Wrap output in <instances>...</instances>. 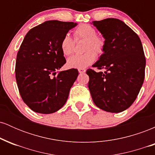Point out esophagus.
Returning <instances> with one entry per match:
<instances>
[{
  "label": "esophagus",
  "mask_w": 155,
  "mask_h": 155,
  "mask_svg": "<svg viewBox=\"0 0 155 155\" xmlns=\"http://www.w3.org/2000/svg\"><path fill=\"white\" fill-rule=\"evenodd\" d=\"M78 71H79L80 74H84V73H85V71H86V70L84 68H79L78 69Z\"/></svg>",
  "instance_id": "obj_1"
}]
</instances>
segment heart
<instances>
[{
  "label": "heart",
  "instance_id": "b5f03b06",
  "mask_svg": "<svg viewBox=\"0 0 155 155\" xmlns=\"http://www.w3.org/2000/svg\"><path fill=\"white\" fill-rule=\"evenodd\" d=\"M74 38L76 41L85 40L84 54L74 55L67 60V65L71 68H85L95 62L97 54L104 53L106 41L103 37L97 35V31L93 26L88 24L80 25L74 30ZM75 42L68 34H65L60 41V49L65 56H69L74 52Z\"/></svg>",
  "mask_w": 155,
  "mask_h": 155
}]
</instances>
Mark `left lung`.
Returning a JSON list of instances; mask_svg holds the SVG:
<instances>
[{"instance_id": "1", "label": "left lung", "mask_w": 155, "mask_h": 155, "mask_svg": "<svg viewBox=\"0 0 155 155\" xmlns=\"http://www.w3.org/2000/svg\"><path fill=\"white\" fill-rule=\"evenodd\" d=\"M105 38L104 54L87 71L94 104L104 111L119 113L128 108L139 93L145 76L146 59L138 35L120 19L93 21Z\"/></svg>"}]
</instances>
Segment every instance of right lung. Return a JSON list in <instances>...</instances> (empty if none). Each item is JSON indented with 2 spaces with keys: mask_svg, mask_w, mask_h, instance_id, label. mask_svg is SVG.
Returning a JSON list of instances; mask_svg holds the SVG:
<instances>
[{
  "mask_svg": "<svg viewBox=\"0 0 155 155\" xmlns=\"http://www.w3.org/2000/svg\"><path fill=\"white\" fill-rule=\"evenodd\" d=\"M76 25L49 20L33 28L25 36L17 55L16 81L23 101L33 111L54 113L66 103L79 72L71 68L57 74L66 63L60 41Z\"/></svg>",
  "mask_w": 155,
  "mask_h": 155,
  "instance_id": "add662e5",
  "label": "right lung"
}]
</instances>
